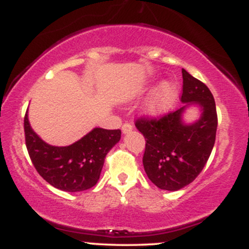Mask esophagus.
Returning <instances> with one entry per match:
<instances>
[{
    "label": "esophagus",
    "instance_id": "esophagus-1",
    "mask_svg": "<svg viewBox=\"0 0 249 249\" xmlns=\"http://www.w3.org/2000/svg\"><path fill=\"white\" fill-rule=\"evenodd\" d=\"M132 128H133L132 124H130V123H125V124L122 126V131L123 133L126 134V133H130L131 131H132Z\"/></svg>",
    "mask_w": 249,
    "mask_h": 249
}]
</instances>
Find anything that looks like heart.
<instances>
[{"label": "heart", "instance_id": "heart-1", "mask_svg": "<svg viewBox=\"0 0 249 249\" xmlns=\"http://www.w3.org/2000/svg\"><path fill=\"white\" fill-rule=\"evenodd\" d=\"M178 95V88L172 81H164L151 93L145 104V113L151 118H159L171 110Z\"/></svg>", "mask_w": 249, "mask_h": 249}]
</instances>
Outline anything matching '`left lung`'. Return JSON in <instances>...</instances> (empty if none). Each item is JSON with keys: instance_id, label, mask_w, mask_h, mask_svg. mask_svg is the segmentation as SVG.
Instances as JSON below:
<instances>
[{"instance_id": "1", "label": "left lung", "mask_w": 249, "mask_h": 249, "mask_svg": "<svg viewBox=\"0 0 249 249\" xmlns=\"http://www.w3.org/2000/svg\"><path fill=\"white\" fill-rule=\"evenodd\" d=\"M181 107L160 119L139 118L136 127L145 137L142 165L160 190L178 191L193 181L210 158L215 142L218 116L212 92L182 69ZM196 105L200 117L187 124L183 113Z\"/></svg>"}]
</instances>
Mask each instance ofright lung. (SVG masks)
<instances>
[{
	"instance_id": "right-lung-1",
	"label": "right lung",
	"mask_w": 249,
	"mask_h": 249,
	"mask_svg": "<svg viewBox=\"0 0 249 249\" xmlns=\"http://www.w3.org/2000/svg\"><path fill=\"white\" fill-rule=\"evenodd\" d=\"M25 145L39 176L65 192L93 187L101 176L108 151L121 141V130L95 127L69 146H53L42 141L24 117Z\"/></svg>"
}]
</instances>
